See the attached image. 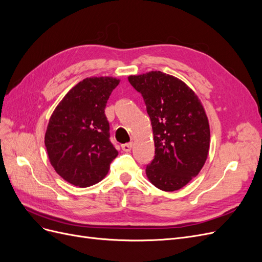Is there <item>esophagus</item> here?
Returning a JSON list of instances; mask_svg holds the SVG:
<instances>
[{
  "instance_id": "obj_1",
  "label": "esophagus",
  "mask_w": 262,
  "mask_h": 262,
  "mask_svg": "<svg viewBox=\"0 0 262 262\" xmlns=\"http://www.w3.org/2000/svg\"><path fill=\"white\" fill-rule=\"evenodd\" d=\"M132 146H133V143H132V142H129V143L122 144V145H121V148H122V150H124V152H130Z\"/></svg>"
}]
</instances>
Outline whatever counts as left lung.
I'll return each instance as SVG.
<instances>
[{
  "mask_svg": "<svg viewBox=\"0 0 262 262\" xmlns=\"http://www.w3.org/2000/svg\"><path fill=\"white\" fill-rule=\"evenodd\" d=\"M144 99L152 123L155 156L146 176L164 191L179 190L195 177L207 161L210 126L201 101L177 77L161 71L129 76Z\"/></svg>",
  "mask_w": 262,
  "mask_h": 262,
  "instance_id": "obj_1",
  "label": "left lung"
}]
</instances>
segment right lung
Masks as SVG:
<instances>
[{
	"mask_svg": "<svg viewBox=\"0 0 262 262\" xmlns=\"http://www.w3.org/2000/svg\"><path fill=\"white\" fill-rule=\"evenodd\" d=\"M114 77H89L75 85L50 118L45 144L59 175L77 187L104 178L118 150L110 142L105 108L119 84Z\"/></svg>",
	"mask_w": 262,
	"mask_h": 262,
	"instance_id": "right-lung-1",
	"label": "right lung"
}]
</instances>
